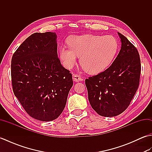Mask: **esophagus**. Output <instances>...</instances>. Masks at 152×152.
<instances>
[{"mask_svg":"<svg viewBox=\"0 0 152 152\" xmlns=\"http://www.w3.org/2000/svg\"><path fill=\"white\" fill-rule=\"evenodd\" d=\"M72 79L75 82H80V81H82V79L80 78V77L78 75H77V74H74L73 77H72Z\"/></svg>","mask_w":152,"mask_h":152,"instance_id":"esophagus-1","label":"esophagus"}]
</instances>
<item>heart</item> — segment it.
Segmentation results:
<instances>
[{
  "mask_svg": "<svg viewBox=\"0 0 152 152\" xmlns=\"http://www.w3.org/2000/svg\"><path fill=\"white\" fill-rule=\"evenodd\" d=\"M70 48L60 50V59L63 65L71 69L80 57V64L91 74L101 73L107 69L118 53V40L110 35L102 36L83 34L70 38Z\"/></svg>",
  "mask_w": 152,
  "mask_h": 152,
  "instance_id": "obj_1",
  "label": "heart"
}]
</instances>
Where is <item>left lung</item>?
<instances>
[{
	"label": "left lung",
	"mask_w": 152,
	"mask_h": 152,
	"mask_svg": "<svg viewBox=\"0 0 152 152\" xmlns=\"http://www.w3.org/2000/svg\"><path fill=\"white\" fill-rule=\"evenodd\" d=\"M118 34L121 50L114 62L104 72L86 80L90 104L104 117H114L124 112L139 85V53L127 38Z\"/></svg>",
	"instance_id": "left-lung-1"
}]
</instances>
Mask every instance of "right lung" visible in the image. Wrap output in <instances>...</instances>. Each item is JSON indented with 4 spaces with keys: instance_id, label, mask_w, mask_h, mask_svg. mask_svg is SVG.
I'll return each mask as SVG.
<instances>
[{
    "instance_id": "obj_1",
    "label": "right lung",
    "mask_w": 152,
    "mask_h": 152,
    "mask_svg": "<svg viewBox=\"0 0 152 152\" xmlns=\"http://www.w3.org/2000/svg\"><path fill=\"white\" fill-rule=\"evenodd\" d=\"M57 34H31L13 55V91L27 114L38 120L57 119L65 107L72 87V74L57 56Z\"/></svg>"
}]
</instances>
